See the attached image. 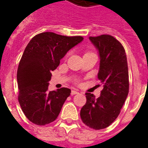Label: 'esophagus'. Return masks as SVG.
Instances as JSON below:
<instances>
[{
	"mask_svg": "<svg viewBox=\"0 0 148 148\" xmlns=\"http://www.w3.org/2000/svg\"><path fill=\"white\" fill-rule=\"evenodd\" d=\"M77 94H78V91L76 90H71V95H77Z\"/></svg>",
	"mask_w": 148,
	"mask_h": 148,
	"instance_id": "obj_1",
	"label": "esophagus"
}]
</instances>
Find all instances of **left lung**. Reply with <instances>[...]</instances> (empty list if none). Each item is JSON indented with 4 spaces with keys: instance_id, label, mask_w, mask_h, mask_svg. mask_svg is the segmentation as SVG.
Instances as JSON below:
<instances>
[{
    "instance_id": "1",
    "label": "left lung",
    "mask_w": 148,
    "mask_h": 148,
    "mask_svg": "<svg viewBox=\"0 0 148 148\" xmlns=\"http://www.w3.org/2000/svg\"><path fill=\"white\" fill-rule=\"evenodd\" d=\"M98 51L97 78L103 84L101 96L86 93L87 102L81 110L82 121L90 128L108 127L118 117L129 92V76L125 50L114 37L102 34L90 37Z\"/></svg>"
}]
</instances>
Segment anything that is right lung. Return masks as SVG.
I'll list each match as a JSON object with an SVG mask.
<instances>
[{
    "label": "right lung",
    "mask_w": 148,
    "mask_h": 148,
    "mask_svg": "<svg viewBox=\"0 0 148 148\" xmlns=\"http://www.w3.org/2000/svg\"><path fill=\"white\" fill-rule=\"evenodd\" d=\"M83 40L81 36L44 32L34 36L27 45L18 65L17 80L19 103L30 121L43 126L57 119L71 90L62 88L49 91L51 71L67 51Z\"/></svg>",
    "instance_id": "obj_1"
}]
</instances>
